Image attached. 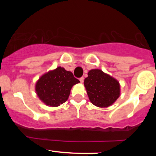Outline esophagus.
<instances>
[{
  "mask_svg": "<svg viewBox=\"0 0 156 156\" xmlns=\"http://www.w3.org/2000/svg\"><path fill=\"white\" fill-rule=\"evenodd\" d=\"M79 80H80V83H83V80H84V78H83V77H82V78H80Z\"/></svg>",
  "mask_w": 156,
  "mask_h": 156,
  "instance_id": "esophagus-1",
  "label": "esophagus"
}]
</instances>
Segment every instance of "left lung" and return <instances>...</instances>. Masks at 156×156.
Returning <instances> with one entry per match:
<instances>
[{"label":"left lung","instance_id":"obj_1","mask_svg":"<svg viewBox=\"0 0 156 156\" xmlns=\"http://www.w3.org/2000/svg\"><path fill=\"white\" fill-rule=\"evenodd\" d=\"M83 83L89 101L99 108L110 106L120 95L119 81L101 69L89 70Z\"/></svg>","mask_w":156,"mask_h":156}]
</instances>
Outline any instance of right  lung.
I'll return each instance as SVG.
<instances>
[{"label": "right lung", "instance_id": "right-lung-1", "mask_svg": "<svg viewBox=\"0 0 156 156\" xmlns=\"http://www.w3.org/2000/svg\"><path fill=\"white\" fill-rule=\"evenodd\" d=\"M78 83L80 81L72 73L58 67L39 78L35 91L39 100L46 105L57 107L67 101L72 87Z\"/></svg>", "mask_w": 156, "mask_h": 156}]
</instances>
